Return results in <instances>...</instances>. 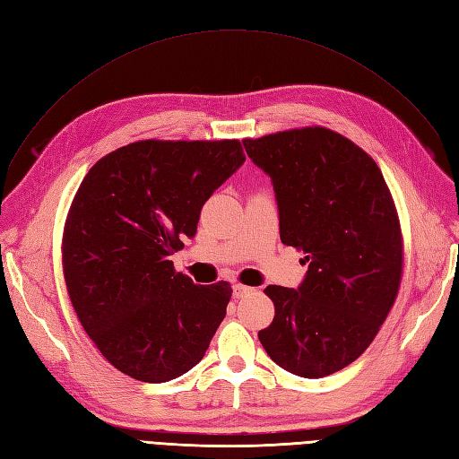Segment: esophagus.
<instances>
[{
	"label": "esophagus",
	"instance_id": "1",
	"mask_svg": "<svg viewBox=\"0 0 459 459\" xmlns=\"http://www.w3.org/2000/svg\"><path fill=\"white\" fill-rule=\"evenodd\" d=\"M252 290H255V289L247 287V284H241V282H235V284H233V296H235V298L248 296Z\"/></svg>",
	"mask_w": 459,
	"mask_h": 459
}]
</instances>
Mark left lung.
<instances>
[{
  "instance_id": "1",
  "label": "left lung",
  "mask_w": 459,
  "mask_h": 459,
  "mask_svg": "<svg viewBox=\"0 0 459 459\" xmlns=\"http://www.w3.org/2000/svg\"><path fill=\"white\" fill-rule=\"evenodd\" d=\"M243 144L273 182L281 241L307 264L296 290H264L275 317L258 338L284 370L334 374L367 351L399 294L403 233L391 192L365 150L325 127Z\"/></svg>"
}]
</instances>
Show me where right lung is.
Listing matches in <instances>:
<instances>
[{
	"label": "right lung",
	"instance_id": "1",
	"mask_svg": "<svg viewBox=\"0 0 459 459\" xmlns=\"http://www.w3.org/2000/svg\"><path fill=\"white\" fill-rule=\"evenodd\" d=\"M243 163L239 140H140L85 175L62 235V270L79 323L119 372L161 384L209 350L231 284H195L170 256Z\"/></svg>",
	"mask_w": 459,
	"mask_h": 459
}]
</instances>
